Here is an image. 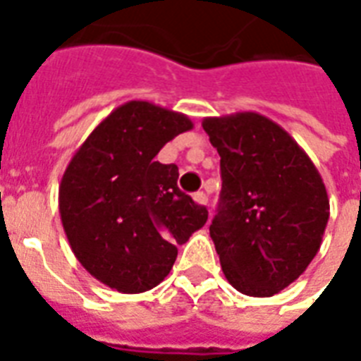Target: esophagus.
I'll list each match as a JSON object with an SVG mask.
<instances>
[{"mask_svg": "<svg viewBox=\"0 0 361 361\" xmlns=\"http://www.w3.org/2000/svg\"><path fill=\"white\" fill-rule=\"evenodd\" d=\"M194 201L197 203V205H207V195L203 194V192H195Z\"/></svg>", "mask_w": 361, "mask_h": 361, "instance_id": "1", "label": "esophagus"}]
</instances>
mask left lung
<instances>
[{"mask_svg": "<svg viewBox=\"0 0 361 361\" xmlns=\"http://www.w3.org/2000/svg\"><path fill=\"white\" fill-rule=\"evenodd\" d=\"M220 154L214 243L237 292L271 298L303 275L322 245L329 200L320 173L284 128L252 111L203 118Z\"/></svg>", "mask_w": 361, "mask_h": 361, "instance_id": "8db88e82", "label": "left lung"}]
</instances>
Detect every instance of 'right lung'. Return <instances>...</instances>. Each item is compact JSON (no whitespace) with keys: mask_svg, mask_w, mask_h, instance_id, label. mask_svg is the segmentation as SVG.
<instances>
[{"mask_svg":"<svg viewBox=\"0 0 361 361\" xmlns=\"http://www.w3.org/2000/svg\"><path fill=\"white\" fill-rule=\"evenodd\" d=\"M192 128L186 114L133 99L103 118L67 164L61 226L75 258L105 286L122 294L158 286L178 245L205 226V207L178 190V167L154 160Z\"/></svg>","mask_w":361,"mask_h":361,"instance_id":"obj_1","label":"right lung"}]
</instances>
